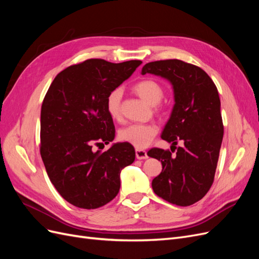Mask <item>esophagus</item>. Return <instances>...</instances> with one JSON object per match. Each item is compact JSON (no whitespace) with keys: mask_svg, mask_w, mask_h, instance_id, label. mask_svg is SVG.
Listing matches in <instances>:
<instances>
[{"mask_svg":"<svg viewBox=\"0 0 259 259\" xmlns=\"http://www.w3.org/2000/svg\"><path fill=\"white\" fill-rule=\"evenodd\" d=\"M136 158L139 160H145V159H148V154L145 150L136 149Z\"/></svg>","mask_w":259,"mask_h":259,"instance_id":"obj_1","label":"esophagus"}]
</instances>
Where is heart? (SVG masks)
<instances>
[{"mask_svg":"<svg viewBox=\"0 0 259 259\" xmlns=\"http://www.w3.org/2000/svg\"><path fill=\"white\" fill-rule=\"evenodd\" d=\"M133 90L146 103L151 106L160 104L163 99L164 91L162 86L151 79H146L137 82ZM123 92L120 88L112 90L108 94L106 99V108L108 114L113 120L121 119V103ZM158 126L153 123H134L126 125L119 131V139L123 143L134 146L136 149L147 148L151 144L152 139L158 134Z\"/></svg>","mask_w":259,"mask_h":259,"instance_id":"heart-1","label":"heart"}]
</instances>
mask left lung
Here are the masks:
<instances>
[{"mask_svg":"<svg viewBox=\"0 0 259 259\" xmlns=\"http://www.w3.org/2000/svg\"><path fill=\"white\" fill-rule=\"evenodd\" d=\"M146 73L168 80L175 98L161 137L171 143L170 150L176 148L177 154L160 148L148 151L162 163L152 189L171 204L189 206L204 197L214 182L224 136L218 91L204 70L183 60L148 62L142 70V74ZM179 141L182 147L177 148Z\"/></svg>","mask_w":259,"mask_h":259,"instance_id":"left-lung-1","label":"left lung"}]
</instances>
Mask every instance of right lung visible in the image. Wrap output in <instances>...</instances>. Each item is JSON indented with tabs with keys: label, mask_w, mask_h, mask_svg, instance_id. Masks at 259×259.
<instances>
[{
	"label": "right lung",
	"mask_w": 259,
	"mask_h": 259,
	"mask_svg": "<svg viewBox=\"0 0 259 259\" xmlns=\"http://www.w3.org/2000/svg\"><path fill=\"white\" fill-rule=\"evenodd\" d=\"M140 65V60L112 64L88 59L62 70L46 93L41 156L54 187L76 207L94 209L113 200L120 190L121 169L135 160L134 147L126 143L104 152L93 147L114 139L107 96Z\"/></svg>",
	"instance_id": "add662e5"
}]
</instances>
